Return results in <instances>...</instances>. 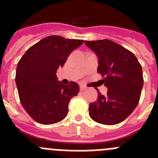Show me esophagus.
<instances>
[{
    "mask_svg": "<svg viewBox=\"0 0 158 158\" xmlns=\"http://www.w3.org/2000/svg\"><path fill=\"white\" fill-rule=\"evenodd\" d=\"M80 89H81V91H84V90H85L86 89V87H85V86H83V85H81Z\"/></svg>",
    "mask_w": 158,
    "mask_h": 158,
    "instance_id": "obj_1",
    "label": "esophagus"
}]
</instances>
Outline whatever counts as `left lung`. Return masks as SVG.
<instances>
[{
  "instance_id": "obj_1",
  "label": "left lung",
  "mask_w": 158,
  "mask_h": 158,
  "mask_svg": "<svg viewBox=\"0 0 158 158\" xmlns=\"http://www.w3.org/2000/svg\"><path fill=\"white\" fill-rule=\"evenodd\" d=\"M98 58L97 72L102 75L107 95L98 91L97 100L89 104V116L104 125L123 122L139 104L143 86L142 65L135 54L108 40L85 41Z\"/></svg>"
}]
</instances>
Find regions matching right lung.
Segmentation results:
<instances>
[{"mask_svg":"<svg viewBox=\"0 0 158 158\" xmlns=\"http://www.w3.org/2000/svg\"><path fill=\"white\" fill-rule=\"evenodd\" d=\"M84 40L51 35L27 50L16 67V84L25 111L35 121L50 125L62 121L68 114L71 98L79 93V85H64L56 72L73 51Z\"/></svg>","mask_w":158,"mask_h":158,"instance_id":"1","label":"right lung"}]
</instances>
